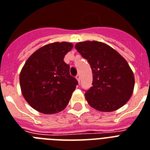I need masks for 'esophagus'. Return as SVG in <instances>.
<instances>
[{
    "mask_svg": "<svg viewBox=\"0 0 150 150\" xmlns=\"http://www.w3.org/2000/svg\"><path fill=\"white\" fill-rule=\"evenodd\" d=\"M76 79H77L78 82L79 83V82H80V75H79V74H78V75H76Z\"/></svg>",
    "mask_w": 150,
    "mask_h": 150,
    "instance_id": "esophagus-1",
    "label": "esophagus"
}]
</instances>
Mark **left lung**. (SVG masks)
Masks as SVG:
<instances>
[{
	"mask_svg": "<svg viewBox=\"0 0 150 150\" xmlns=\"http://www.w3.org/2000/svg\"><path fill=\"white\" fill-rule=\"evenodd\" d=\"M75 49L87 60L93 73V86L86 99L100 112H112L127 102L133 93L134 77L128 63L118 52L103 42H79Z\"/></svg>",
	"mask_w": 150,
	"mask_h": 150,
	"instance_id": "obj_1",
	"label": "left lung"
}]
</instances>
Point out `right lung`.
<instances>
[{
	"label": "right lung",
	"instance_id": "add662e5",
	"mask_svg": "<svg viewBox=\"0 0 150 150\" xmlns=\"http://www.w3.org/2000/svg\"><path fill=\"white\" fill-rule=\"evenodd\" d=\"M70 42H54L42 46L27 59L19 75L25 100L44 114L64 109L78 81L70 75V66L64 61L71 50Z\"/></svg>",
	"mask_w": 150,
	"mask_h": 150
}]
</instances>
